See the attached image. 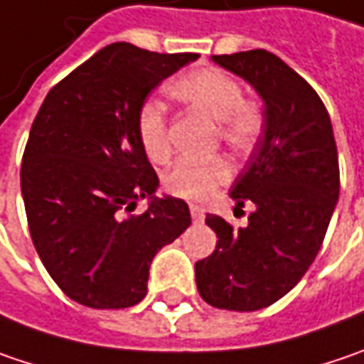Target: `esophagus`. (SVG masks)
Masks as SVG:
<instances>
[{
	"label": "esophagus",
	"instance_id": "34e87169",
	"mask_svg": "<svg viewBox=\"0 0 364 364\" xmlns=\"http://www.w3.org/2000/svg\"><path fill=\"white\" fill-rule=\"evenodd\" d=\"M189 212H191V218H193L196 223H202L203 216H205V214H203V208L202 205H198V203H191V205H189Z\"/></svg>",
	"mask_w": 364,
	"mask_h": 364
}]
</instances>
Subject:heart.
Here are the masks:
<instances>
[{
  "instance_id": "b5f03b06",
  "label": "heart",
  "mask_w": 364,
  "mask_h": 364,
  "mask_svg": "<svg viewBox=\"0 0 364 364\" xmlns=\"http://www.w3.org/2000/svg\"><path fill=\"white\" fill-rule=\"evenodd\" d=\"M168 95L200 113L210 121H216L218 139L228 150L245 154L259 141L266 117L264 111L243 98L241 84L216 68H202L177 77L168 86ZM138 138L144 154L152 162H164L171 156L168 123L161 105L148 100L138 113ZM230 168L223 159L203 162L181 161L164 175V189L183 200H205L218 185L228 181Z\"/></svg>"
}]
</instances>
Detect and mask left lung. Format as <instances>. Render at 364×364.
<instances>
[{
    "label": "left lung",
    "mask_w": 364,
    "mask_h": 364,
    "mask_svg": "<svg viewBox=\"0 0 364 364\" xmlns=\"http://www.w3.org/2000/svg\"><path fill=\"white\" fill-rule=\"evenodd\" d=\"M212 59L257 90L266 127L230 189L237 208L251 202L255 212L241 228L205 216L218 241L196 264V282L216 309L257 311L294 289L321 249L340 196L338 148L326 105L280 57L253 49Z\"/></svg>",
    "instance_id": "left-lung-1"
}]
</instances>
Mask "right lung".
<instances>
[{
	"label": "right lung",
	"instance_id": "right-lung-1",
	"mask_svg": "<svg viewBox=\"0 0 364 364\" xmlns=\"http://www.w3.org/2000/svg\"><path fill=\"white\" fill-rule=\"evenodd\" d=\"M198 57L113 43L55 84L34 117L20 168L31 237L55 284L84 307L138 305L154 255L191 225L183 200L154 196L138 113ZM144 197L149 210L132 215Z\"/></svg>",
	"mask_w": 364,
	"mask_h": 364
}]
</instances>
